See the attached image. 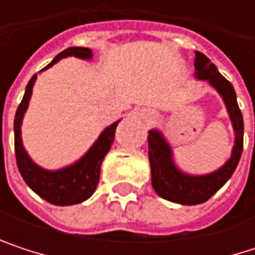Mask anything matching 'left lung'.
Returning a JSON list of instances; mask_svg holds the SVG:
<instances>
[{"label":"left lung","mask_w":255,"mask_h":255,"mask_svg":"<svg viewBox=\"0 0 255 255\" xmlns=\"http://www.w3.org/2000/svg\"><path fill=\"white\" fill-rule=\"evenodd\" d=\"M195 69L196 77L208 81L222 94L236 138L230 159L220 170L207 176H187L174 167L171 159V149L161 132L156 129L149 131L147 153L152 170V186L161 198L183 205H196L208 201L232 177L244 149V120L236 102L233 85L201 51H195Z\"/></svg>","instance_id":"8db88e82"}]
</instances>
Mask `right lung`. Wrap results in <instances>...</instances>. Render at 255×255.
<instances>
[{"mask_svg":"<svg viewBox=\"0 0 255 255\" xmlns=\"http://www.w3.org/2000/svg\"><path fill=\"white\" fill-rule=\"evenodd\" d=\"M68 56H75L81 59H91L93 53L90 48L84 47H69L59 53L50 65H47L44 69L53 66L56 62H59L63 57ZM42 69V71H44ZM36 79V74L29 79L26 85L25 96L16 111L14 117V153H16V162L17 168L22 174V177L26 181V184L42 199L53 205H74L79 204L85 199H88L99 183L100 177V165L106 153L109 152L114 137H115V129L118 126V121L108 127L97 138V141L93 144V147L85 153L82 159H79L77 164L59 170V171H47L39 168L36 164L30 161L27 153L23 149L22 144V137H20V126H22V118L25 115L26 108L29 105V99L32 94V87Z\"/></svg>","mask_w":255,"mask_h":255,"instance_id":"obj_1","label":"right lung"}]
</instances>
